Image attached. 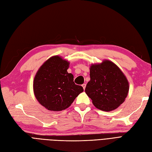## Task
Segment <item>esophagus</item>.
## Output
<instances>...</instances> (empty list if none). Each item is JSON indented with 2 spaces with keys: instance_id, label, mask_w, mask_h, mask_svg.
<instances>
[{
  "instance_id": "34e87169",
  "label": "esophagus",
  "mask_w": 152,
  "mask_h": 152,
  "mask_svg": "<svg viewBox=\"0 0 152 152\" xmlns=\"http://www.w3.org/2000/svg\"><path fill=\"white\" fill-rule=\"evenodd\" d=\"M82 86H83V89H85V88H86V84H83V85H82Z\"/></svg>"
}]
</instances>
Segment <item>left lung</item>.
I'll use <instances>...</instances> for the list:
<instances>
[{"label": "left lung", "mask_w": 152, "mask_h": 152, "mask_svg": "<svg viewBox=\"0 0 152 152\" xmlns=\"http://www.w3.org/2000/svg\"><path fill=\"white\" fill-rule=\"evenodd\" d=\"M90 80L85 89L96 107L104 111L115 110L128 95L129 83L126 76L111 61L91 64Z\"/></svg>", "instance_id": "8db88e82"}]
</instances>
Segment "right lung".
I'll use <instances>...</instances> for the list:
<instances>
[{
  "label": "right lung",
  "instance_id": "add662e5",
  "mask_svg": "<svg viewBox=\"0 0 152 152\" xmlns=\"http://www.w3.org/2000/svg\"><path fill=\"white\" fill-rule=\"evenodd\" d=\"M69 62L59 56L48 59L36 72L33 91L37 100L51 111H61L69 107L83 88L73 82V75L67 69Z\"/></svg>",
  "mask_w": 152,
  "mask_h": 152
}]
</instances>
